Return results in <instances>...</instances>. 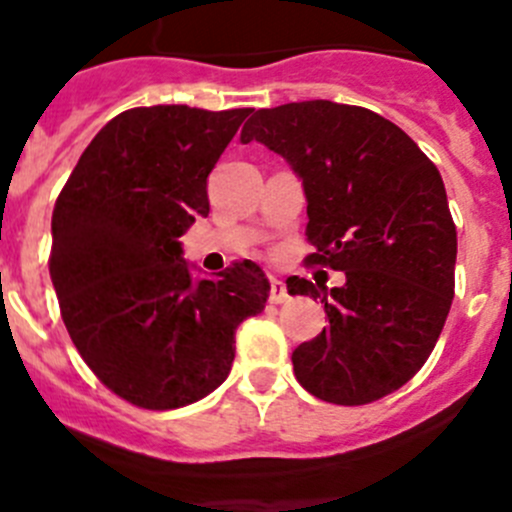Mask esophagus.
I'll list each match as a JSON object with an SVG mask.
<instances>
[{"label":"esophagus","instance_id":"34e87169","mask_svg":"<svg viewBox=\"0 0 512 512\" xmlns=\"http://www.w3.org/2000/svg\"><path fill=\"white\" fill-rule=\"evenodd\" d=\"M271 304H284L289 299V292H287V284L281 279H274L271 276Z\"/></svg>","mask_w":512,"mask_h":512}]
</instances>
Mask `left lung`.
I'll return each mask as SVG.
<instances>
[{
  "label": "left lung",
  "instance_id": "obj_1",
  "mask_svg": "<svg viewBox=\"0 0 512 512\" xmlns=\"http://www.w3.org/2000/svg\"><path fill=\"white\" fill-rule=\"evenodd\" d=\"M241 142L287 159L307 198L309 261L345 271L332 289L287 281L289 294L322 297L330 320L292 353L297 381L340 406L388 396L426 363L452 307L457 231L442 175L396 124L322 98L256 111Z\"/></svg>",
  "mask_w": 512,
  "mask_h": 512
}]
</instances>
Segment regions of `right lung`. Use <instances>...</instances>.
<instances>
[{"label":"right lung","instance_id":"add662e5","mask_svg":"<svg viewBox=\"0 0 512 512\" xmlns=\"http://www.w3.org/2000/svg\"><path fill=\"white\" fill-rule=\"evenodd\" d=\"M251 109L142 106L111 119L53 210L50 276L88 368L142 409L200 401L231 373L236 330L264 312L253 261L195 276L180 236L210 213L208 175Z\"/></svg>","mask_w":512,"mask_h":512}]
</instances>
